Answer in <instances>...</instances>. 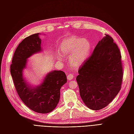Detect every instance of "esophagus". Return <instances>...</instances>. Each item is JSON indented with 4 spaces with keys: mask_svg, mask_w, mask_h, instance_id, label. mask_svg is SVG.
<instances>
[{
    "mask_svg": "<svg viewBox=\"0 0 134 134\" xmlns=\"http://www.w3.org/2000/svg\"><path fill=\"white\" fill-rule=\"evenodd\" d=\"M74 77V76L72 74H69L67 76V79L69 80H71L73 79Z\"/></svg>",
    "mask_w": 134,
    "mask_h": 134,
    "instance_id": "esophagus-1",
    "label": "esophagus"
}]
</instances>
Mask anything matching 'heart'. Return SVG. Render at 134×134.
I'll return each instance as SVG.
<instances>
[{
  "label": "heart",
  "instance_id": "b5f03b06",
  "mask_svg": "<svg viewBox=\"0 0 134 134\" xmlns=\"http://www.w3.org/2000/svg\"><path fill=\"white\" fill-rule=\"evenodd\" d=\"M91 44L86 38L72 36L64 39L60 44V50L64 56L71 57L70 65L74 68L84 63L90 53Z\"/></svg>",
  "mask_w": 134,
  "mask_h": 134
}]
</instances>
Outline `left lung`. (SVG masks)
Wrapping results in <instances>:
<instances>
[{
	"instance_id": "1",
	"label": "left lung",
	"mask_w": 134,
	"mask_h": 134,
	"mask_svg": "<svg viewBox=\"0 0 134 134\" xmlns=\"http://www.w3.org/2000/svg\"><path fill=\"white\" fill-rule=\"evenodd\" d=\"M121 58L118 45L105 34L80 66L76 79L81 98L87 108L102 109L118 95L123 77Z\"/></svg>"
}]
</instances>
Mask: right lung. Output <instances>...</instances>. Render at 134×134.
Listing matches in <instances>:
<instances>
[{
  "label": "right lung",
  "mask_w": 134,
  "mask_h": 134,
  "mask_svg": "<svg viewBox=\"0 0 134 134\" xmlns=\"http://www.w3.org/2000/svg\"><path fill=\"white\" fill-rule=\"evenodd\" d=\"M39 33L31 35L23 40L14 54L10 73L17 93L26 107L33 111L47 114L56 108L60 96L62 86L67 82L65 73L54 70L48 73L41 84L31 87L23 77L27 58L41 51Z\"/></svg>",
  "instance_id": "right-lung-1"
}]
</instances>
